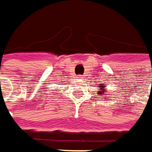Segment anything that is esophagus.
Segmentation results:
<instances>
[{
	"mask_svg": "<svg viewBox=\"0 0 152 152\" xmlns=\"http://www.w3.org/2000/svg\"><path fill=\"white\" fill-rule=\"evenodd\" d=\"M77 78H78L79 80H82V79H83V76H82V75H78Z\"/></svg>",
	"mask_w": 152,
	"mask_h": 152,
	"instance_id": "34e87169",
	"label": "esophagus"
}]
</instances>
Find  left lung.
Here are the masks:
<instances>
[{
  "instance_id": "obj_1",
  "label": "left lung",
  "mask_w": 152,
  "mask_h": 152,
  "mask_svg": "<svg viewBox=\"0 0 152 152\" xmlns=\"http://www.w3.org/2000/svg\"><path fill=\"white\" fill-rule=\"evenodd\" d=\"M101 86L100 91H99V92H99V96H101L103 93H106V92H104V88H102V86ZM107 97H108V96H107ZM104 98H106V97H104Z\"/></svg>"
}]
</instances>
